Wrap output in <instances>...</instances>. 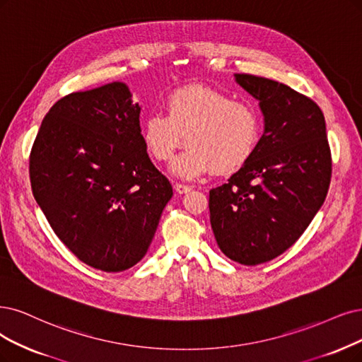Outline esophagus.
<instances>
[{
  "label": "esophagus",
  "instance_id": "obj_1",
  "mask_svg": "<svg viewBox=\"0 0 362 362\" xmlns=\"http://www.w3.org/2000/svg\"><path fill=\"white\" fill-rule=\"evenodd\" d=\"M174 191H176L177 194H188V192L192 191V188H191V186H188V185L176 183V185H174Z\"/></svg>",
  "mask_w": 362,
  "mask_h": 362
}]
</instances>
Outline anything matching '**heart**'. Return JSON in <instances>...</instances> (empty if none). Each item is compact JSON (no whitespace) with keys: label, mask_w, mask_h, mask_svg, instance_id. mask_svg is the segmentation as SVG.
<instances>
[{"label":"heart","mask_w":362,"mask_h":362,"mask_svg":"<svg viewBox=\"0 0 362 362\" xmlns=\"http://www.w3.org/2000/svg\"><path fill=\"white\" fill-rule=\"evenodd\" d=\"M186 151L174 160L173 174L195 179L215 171L230 176L242 170L261 139V119L247 103L207 86H185L171 92L165 115L146 116L141 141L158 163L170 160L183 143Z\"/></svg>","instance_id":"obj_1"}]
</instances>
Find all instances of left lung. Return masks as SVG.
Listing matches in <instances>:
<instances>
[{
	"label": "left lung",
	"mask_w": 362,
	"mask_h": 362,
	"mask_svg": "<svg viewBox=\"0 0 362 362\" xmlns=\"http://www.w3.org/2000/svg\"><path fill=\"white\" fill-rule=\"evenodd\" d=\"M234 77L259 101L264 134L249 163L210 191V223L226 257L257 265L282 255L322 207L331 152L315 101L276 80Z\"/></svg>",
	"instance_id": "1"
}]
</instances>
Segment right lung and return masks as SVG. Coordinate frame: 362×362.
Segmentation results:
<instances>
[{"label":"right lung","instance_id":"right-lung-1","mask_svg":"<svg viewBox=\"0 0 362 362\" xmlns=\"http://www.w3.org/2000/svg\"><path fill=\"white\" fill-rule=\"evenodd\" d=\"M122 82L74 92L52 105L30 155L37 204L88 265L117 273L149 249L173 197L147 155L139 103Z\"/></svg>","mask_w":362,"mask_h":362}]
</instances>
